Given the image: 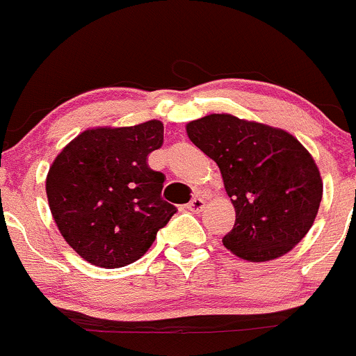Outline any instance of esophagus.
<instances>
[{
  "label": "esophagus",
  "instance_id": "esophagus-1",
  "mask_svg": "<svg viewBox=\"0 0 356 356\" xmlns=\"http://www.w3.org/2000/svg\"><path fill=\"white\" fill-rule=\"evenodd\" d=\"M204 206H206L204 199H202V197H193L189 201V204L186 206V208L189 211H194V213H199V211L204 209Z\"/></svg>",
  "mask_w": 356,
  "mask_h": 356
}]
</instances>
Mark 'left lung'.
<instances>
[{
  "label": "left lung",
  "instance_id": "1",
  "mask_svg": "<svg viewBox=\"0 0 356 356\" xmlns=\"http://www.w3.org/2000/svg\"><path fill=\"white\" fill-rule=\"evenodd\" d=\"M186 134L220 167L236 220L222 245L248 261L286 255L318 216L323 179L307 148L282 128L213 113Z\"/></svg>",
  "mask_w": 356,
  "mask_h": 356
}]
</instances>
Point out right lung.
<instances>
[{
	"label": "right lung",
	"mask_w": 356,
	"mask_h": 356,
	"mask_svg": "<svg viewBox=\"0 0 356 356\" xmlns=\"http://www.w3.org/2000/svg\"><path fill=\"white\" fill-rule=\"evenodd\" d=\"M163 143V123L88 128L60 150L47 174L58 232L86 261L118 268L142 259L175 208L160 197L163 174L147 165Z\"/></svg>",
	"instance_id": "right-lung-1"
}]
</instances>
